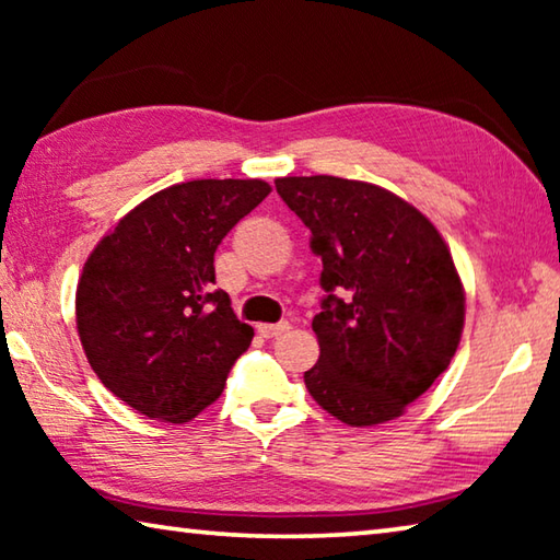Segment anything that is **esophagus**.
I'll use <instances>...</instances> for the list:
<instances>
[{
	"instance_id": "1",
	"label": "esophagus",
	"mask_w": 560,
	"mask_h": 560,
	"mask_svg": "<svg viewBox=\"0 0 560 560\" xmlns=\"http://www.w3.org/2000/svg\"><path fill=\"white\" fill-rule=\"evenodd\" d=\"M289 328H291L289 320H281V324H261L259 326V336H264V338H279L281 334H287Z\"/></svg>"
}]
</instances>
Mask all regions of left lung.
<instances>
[{
  "instance_id": "8db88e82",
  "label": "left lung",
  "mask_w": 560,
  "mask_h": 560,
  "mask_svg": "<svg viewBox=\"0 0 560 560\" xmlns=\"http://www.w3.org/2000/svg\"><path fill=\"white\" fill-rule=\"evenodd\" d=\"M277 192L324 261L320 355L308 393L350 428L395 420L447 371L464 289L434 224L383 187L334 175L279 177Z\"/></svg>"
}]
</instances>
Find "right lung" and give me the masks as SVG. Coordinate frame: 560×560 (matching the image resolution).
I'll return each instance as SVG.
<instances>
[{"instance_id":"1","label":"right lung","mask_w":560,"mask_h":560,"mask_svg":"<svg viewBox=\"0 0 560 560\" xmlns=\"http://www.w3.org/2000/svg\"><path fill=\"white\" fill-rule=\"evenodd\" d=\"M271 187L192 179L148 197L103 236L75 289L93 373L145 417L187 422L222 395L254 338L214 289V252Z\"/></svg>"}]
</instances>
